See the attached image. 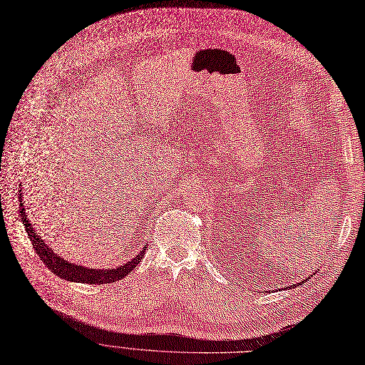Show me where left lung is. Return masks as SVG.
Listing matches in <instances>:
<instances>
[{
	"label": "left lung",
	"instance_id": "left-lung-1",
	"mask_svg": "<svg viewBox=\"0 0 365 365\" xmlns=\"http://www.w3.org/2000/svg\"><path fill=\"white\" fill-rule=\"evenodd\" d=\"M296 286H299V282H298V284H294V286H293V287H296Z\"/></svg>",
	"mask_w": 365,
	"mask_h": 365
}]
</instances>
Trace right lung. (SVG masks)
<instances>
[{
  "label": "right lung",
  "mask_w": 365,
  "mask_h": 365,
  "mask_svg": "<svg viewBox=\"0 0 365 365\" xmlns=\"http://www.w3.org/2000/svg\"><path fill=\"white\" fill-rule=\"evenodd\" d=\"M21 191H19V213H21L22 224L25 225V232L29 233L33 248L37 252L40 260H42L48 266L49 271H52L57 277L67 281H73V282H84V284H108V282H115L121 278H125L143 260V255L145 252L147 245L143 248L140 254H137L133 259H130V262L117 266L114 269H96V267L90 269V267H83L79 264L64 260L63 257H60V255L53 252L52 248L45 244V240L36 233L30 220L26 218L24 201H22L24 197Z\"/></svg>",
  "instance_id": "1"
}]
</instances>
